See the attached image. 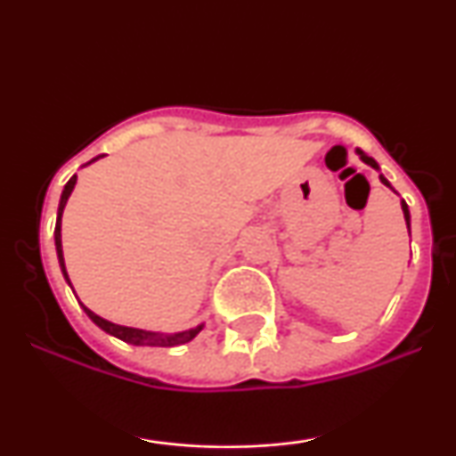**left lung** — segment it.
Listing matches in <instances>:
<instances>
[{
    "mask_svg": "<svg viewBox=\"0 0 456 456\" xmlns=\"http://www.w3.org/2000/svg\"><path fill=\"white\" fill-rule=\"evenodd\" d=\"M358 154H360V159H362V160L366 162V165H370V167H375V169H378V162H375L373 159H370V156H366V154H364V151H360V150H358ZM379 180H381V182H384V184H386V186H390V184H388V180H386V177H384V175H379ZM390 188H392V186H390ZM401 206H403V214H405V223H407V227H410V210H407V203H405V201H403V203H401Z\"/></svg>",
    "mask_w": 456,
    "mask_h": 456,
    "instance_id": "1",
    "label": "left lung"
}]
</instances>
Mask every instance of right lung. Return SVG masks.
<instances>
[{
	"instance_id": "obj_1",
	"label": "right lung",
	"mask_w": 456,
	"mask_h": 456,
	"mask_svg": "<svg viewBox=\"0 0 456 456\" xmlns=\"http://www.w3.org/2000/svg\"><path fill=\"white\" fill-rule=\"evenodd\" d=\"M94 160H96V159H94ZM75 184H77V175H72L70 180H68V184L64 186V192H61L60 208H57V223H55V248H57V259H60L61 272H64V279L68 281V285H70V279H68V272H66V265H64V253H61V212H64L66 201H68V197H70V192H72V188H75ZM81 306H83V305H81ZM83 311H86L87 317H90L92 322L96 323L98 328H102L104 332L113 334V337L122 338L124 343H133V345H150V347H175V345H184V343H188V341H192V338H195L197 334L201 332V326H197V328H192V330H186V332H180V334H156V332H145V330L118 326V323L107 322V319L98 317L96 313H92L87 306H83Z\"/></svg>"
}]
</instances>
